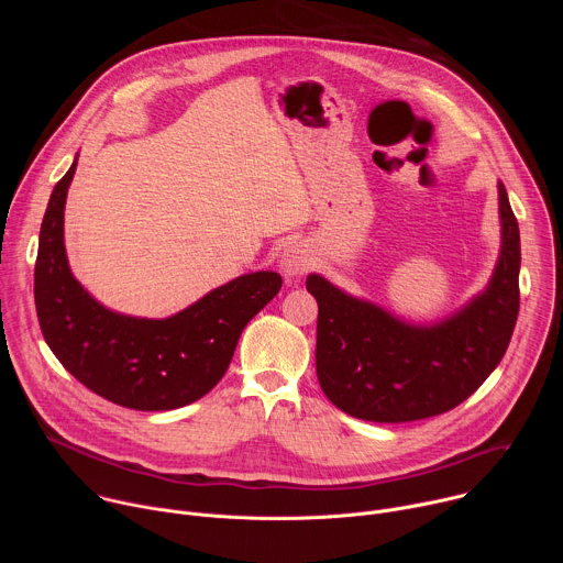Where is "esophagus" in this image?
<instances>
[{
    "instance_id": "34e87169",
    "label": "esophagus",
    "mask_w": 563,
    "mask_h": 563,
    "mask_svg": "<svg viewBox=\"0 0 563 563\" xmlns=\"http://www.w3.org/2000/svg\"><path fill=\"white\" fill-rule=\"evenodd\" d=\"M311 263H313V258H311L309 250H307L305 245H298V243H296V245H289V247L283 252V256H280V269H283V274L289 276V278L305 274V272L311 267Z\"/></svg>"
}]
</instances>
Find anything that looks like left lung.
I'll list each match as a JSON object with an SVG mask.
<instances>
[{
    "instance_id": "left-lung-1",
    "label": "left lung",
    "mask_w": 563,
    "mask_h": 563,
    "mask_svg": "<svg viewBox=\"0 0 563 563\" xmlns=\"http://www.w3.org/2000/svg\"><path fill=\"white\" fill-rule=\"evenodd\" d=\"M501 254L484 294L434 325H412L318 274L316 374L350 417L406 423L443 415L474 394L504 358L519 313V224L499 183Z\"/></svg>"
}]
</instances>
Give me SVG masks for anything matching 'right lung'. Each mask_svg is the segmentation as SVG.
<instances>
[{
  "label": "right lung",
  "mask_w": 563,
  "mask_h": 563,
  "mask_svg": "<svg viewBox=\"0 0 563 563\" xmlns=\"http://www.w3.org/2000/svg\"><path fill=\"white\" fill-rule=\"evenodd\" d=\"M77 167L55 185L35 261V307L57 361L115 406L163 412L194 404L224 376L250 320L280 291L276 272L240 276L176 316L153 320L107 309L68 267L64 205Z\"/></svg>",
  "instance_id": "add662e5"
}]
</instances>
